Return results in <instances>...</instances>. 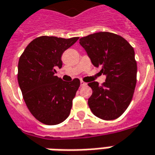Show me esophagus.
Returning a JSON list of instances; mask_svg holds the SVG:
<instances>
[{"mask_svg": "<svg viewBox=\"0 0 155 155\" xmlns=\"http://www.w3.org/2000/svg\"><path fill=\"white\" fill-rule=\"evenodd\" d=\"M86 82H84L83 81H81V86H86Z\"/></svg>", "mask_w": 155, "mask_h": 155, "instance_id": "obj_1", "label": "esophagus"}]
</instances>
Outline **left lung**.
I'll list each match as a JSON object with an SVG mask.
<instances>
[{
  "label": "left lung",
  "mask_w": 155,
  "mask_h": 155,
  "mask_svg": "<svg viewBox=\"0 0 155 155\" xmlns=\"http://www.w3.org/2000/svg\"><path fill=\"white\" fill-rule=\"evenodd\" d=\"M91 64L101 68L105 82L88 83L92 94L88 105L97 117L105 120L119 118L132 99L137 83V62L133 47L124 38L109 32H98L80 39Z\"/></svg>",
  "instance_id": "left-lung-1"
}]
</instances>
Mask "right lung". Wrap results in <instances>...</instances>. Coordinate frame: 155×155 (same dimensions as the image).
Listing matches in <instances>:
<instances>
[{
  "mask_svg": "<svg viewBox=\"0 0 155 155\" xmlns=\"http://www.w3.org/2000/svg\"><path fill=\"white\" fill-rule=\"evenodd\" d=\"M55 36L33 40L19 58L18 81L25 104L39 121L58 125L70 114L72 101L80 86V80L64 81L55 74L62 68V55L77 41Z\"/></svg>",
  "mask_w": 155,
  "mask_h": 155,
  "instance_id": "add662e5",
  "label": "right lung"
}]
</instances>
